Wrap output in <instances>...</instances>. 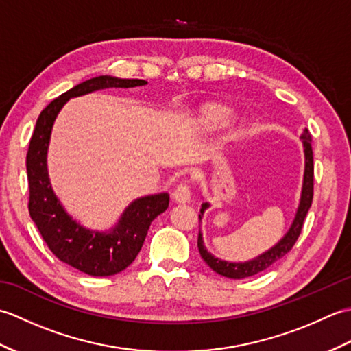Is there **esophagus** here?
<instances>
[{"instance_id":"obj_1","label":"esophagus","mask_w":351,"mask_h":351,"mask_svg":"<svg viewBox=\"0 0 351 351\" xmlns=\"http://www.w3.org/2000/svg\"><path fill=\"white\" fill-rule=\"evenodd\" d=\"M190 197H191V191L187 182H181L176 185V189L173 191V199L176 200L178 204H187L190 202Z\"/></svg>"}]
</instances>
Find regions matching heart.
<instances>
[{"instance_id": "obj_1", "label": "heart", "mask_w": 351, "mask_h": 351, "mask_svg": "<svg viewBox=\"0 0 351 351\" xmlns=\"http://www.w3.org/2000/svg\"><path fill=\"white\" fill-rule=\"evenodd\" d=\"M234 117V111L230 110L225 104L219 102H210L199 110L197 114V123L200 128L206 131L219 130L226 126Z\"/></svg>"}]
</instances>
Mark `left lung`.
<instances>
[{
  "label": "left lung",
  "mask_w": 351,
  "mask_h": 351,
  "mask_svg": "<svg viewBox=\"0 0 351 351\" xmlns=\"http://www.w3.org/2000/svg\"><path fill=\"white\" fill-rule=\"evenodd\" d=\"M300 138L303 141V151H304V175H303L300 204H299V208H297L293 225H291L288 232L283 235V238H280V241L278 244H274L270 250L264 252L263 255L256 256L255 259L245 261V263H228V261H223L211 255L204 245V238L199 230V237H197L199 253L205 263L210 265L215 273H219L221 276H225V278H230V279L250 278V276H255L261 271L267 270V268L271 267L276 261L282 259L291 249H293L297 238H299V235L302 234L304 217H306V214L312 205V197H314V156H312L311 132L304 128ZM206 208H210V204L204 202L202 208H200L199 221H202Z\"/></svg>",
  "instance_id": "1"
}]
</instances>
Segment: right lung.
Listing matches in <instances>:
<instances>
[{"label": "right lung", "instance_id": "1", "mask_svg": "<svg viewBox=\"0 0 351 351\" xmlns=\"http://www.w3.org/2000/svg\"><path fill=\"white\" fill-rule=\"evenodd\" d=\"M145 84H147L145 80H123L108 75L87 80L42 110L29 140L27 152L29 217L49 250L63 263L86 274L113 276L125 270L138 255L154 219L169 208V195L160 193L136 199L108 232L81 226L64 211L49 184L47 154L52 125L58 111L71 98L102 88H128Z\"/></svg>", "mask_w": 351, "mask_h": 351}]
</instances>
